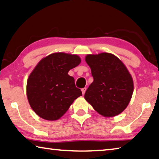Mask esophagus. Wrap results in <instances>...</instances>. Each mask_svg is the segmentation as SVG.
I'll use <instances>...</instances> for the list:
<instances>
[{"label": "esophagus", "instance_id": "esophagus-1", "mask_svg": "<svg viewBox=\"0 0 159 159\" xmlns=\"http://www.w3.org/2000/svg\"><path fill=\"white\" fill-rule=\"evenodd\" d=\"M81 91H82V94H83V95H84L85 93V91H86V88H82V89H81Z\"/></svg>", "mask_w": 159, "mask_h": 159}]
</instances>
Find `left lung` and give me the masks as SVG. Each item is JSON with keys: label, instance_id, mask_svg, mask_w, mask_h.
<instances>
[{"label": "left lung", "instance_id": "8db88e82", "mask_svg": "<svg viewBox=\"0 0 159 159\" xmlns=\"http://www.w3.org/2000/svg\"><path fill=\"white\" fill-rule=\"evenodd\" d=\"M93 82L84 98L104 117L120 114L130 103L134 84L131 74L123 61L111 53L87 55Z\"/></svg>", "mask_w": 159, "mask_h": 159}]
</instances>
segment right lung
<instances>
[{
	"label": "right lung",
	"mask_w": 159,
	"mask_h": 159,
	"mask_svg": "<svg viewBox=\"0 0 159 159\" xmlns=\"http://www.w3.org/2000/svg\"><path fill=\"white\" fill-rule=\"evenodd\" d=\"M79 56L55 52L37 64L26 83V95L31 109L47 120L60 119L75 99L82 95L68 72L80 63Z\"/></svg>",
	"instance_id": "obj_1"
}]
</instances>
